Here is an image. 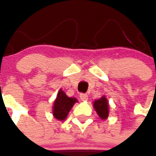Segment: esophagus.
I'll return each instance as SVG.
<instances>
[{"label": "esophagus", "mask_w": 156, "mask_h": 156, "mask_svg": "<svg viewBox=\"0 0 156 156\" xmlns=\"http://www.w3.org/2000/svg\"><path fill=\"white\" fill-rule=\"evenodd\" d=\"M80 99L82 100H87L88 99V95H87V94H83V93H82V94H80Z\"/></svg>", "instance_id": "1"}]
</instances>
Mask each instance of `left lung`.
<instances>
[{
    "instance_id": "8db88e82",
    "label": "left lung",
    "mask_w": 156,
    "mask_h": 156,
    "mask_svg": "<svg viewBox=\"0 0 156 156\" xmlns=\"http://www.w3.org/2000/svg\"><path fill=\"white\" fill-rule=\"evenodd\" d=\"M94 108L97 112L98 115L101 119H106L108 116V104L105 97H102L100 100L94 102Z\"/></svg>"
}]
</instances>
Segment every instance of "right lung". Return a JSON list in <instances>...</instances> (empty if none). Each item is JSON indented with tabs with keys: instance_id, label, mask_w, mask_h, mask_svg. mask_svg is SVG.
Here are the masks:
<instances>
[{
	"instance_id": "obj_1",
	"label": "right lung",
	"mask_w": 156,
	"mask_h": 156,
	"mask_svg": "<svg viewBox=\"0 0 156 156\" xmlns=\"http://www.w3.org/2000/svg\"><path fill=\"white\" fill-rule=\"evenodd\" d=\"M77 102L75 98H69L62 90H60L56 100L54 102L53 115L57 120L63 121L66 118L69 112L70 111L73 104Z\"/></svg>"
}]
</instances>
